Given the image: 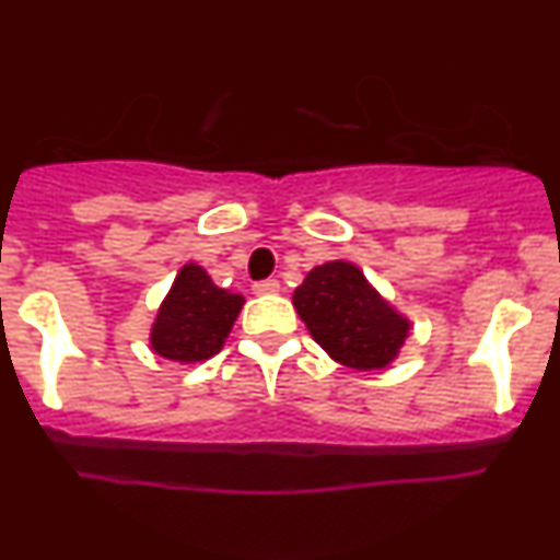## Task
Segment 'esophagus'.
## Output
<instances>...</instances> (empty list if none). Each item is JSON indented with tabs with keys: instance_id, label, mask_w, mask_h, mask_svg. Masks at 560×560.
<instances>
[{
	"instance_id": "34e87169",
	"label": "esophagus",
	"mask_w": 560,
	"mask_h": 560,
	"mask_svg": "<svg viewBox=\"0 0 560 560\" xmlns=\"http://www.w3.org/2000/svg\"><path fill=\"white\" fill-rule=\"evenodd\" d=\"M253 292H255V294H279V292H281V284H279V281H276V279L255 281Z\"/></svg>"
}]
</instances>
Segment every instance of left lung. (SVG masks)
<instances>
[{
	"mask_svg": "<svg viewBox=\"0 0 560 560\" xmlns=\"http://www.w3.org/2000/svg\"><path fill=\"white\" fill-rule=\"evenodd\" d=\"M292 302L311 337L347 369H389L410 334V318L350 260H329L307 271Z\"/></svg>",
	"mask_w": 560,
	"mask_h": 560,
	"instance_id": "left-lung-1",
	"label": "left lung"
}]
</instances>
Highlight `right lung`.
Here are the masks:
<instances>
[{
    "mask_svg": "<svg viewBox=\"0 0 560 560\" xmlns=\"http://www.w3.org/2000/svg\"><path fill=\"white\" fill-rule=\"evenodd\" d=\"M244 298L213 284L197 262H184L150 326V347L173 363H202L223 350Z\"/></svg>",
    "mask_w": 560,
    "mask_h": 560,
    "instance_id": "add662e5",
    "label": "right lung"
}]
</instances>
